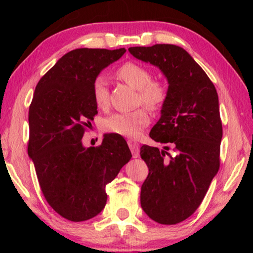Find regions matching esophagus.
I'll return each instance as SVG.
<instances>
[{"label":"esophagus","mask_w":253,"mask_h":253,"mask_svg":"<svg viewBox=\"0 0 253 253\" xmlns=\"http://www.w3.org/2000/svg\"><path fill=\"white\" fill-rule=\"evenodd\" d=\"M128 146H129L131 154H132V157L137 158L139 156V144L136 142V140H132V139H128Z\"/></svg>","instance_id":"obj_1"}]
</instances>
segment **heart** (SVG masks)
I'll return each instance as SVG.
<instances>
[{"label":"heart","mask_w":253,"mask_h":253,"mask_svg":"<svg viewBox=\"0 0 253 253\" xmlns=\"http://www.w3.org/2000/svg\"><path fill=\"white\" fill-rule=\"evenodd\" d=\"M116 77L138 90V102L151 110H157L168 99L169 89L162 80L152 79V74L146 67L136 62H126L116 71ZM92 98L98 108H105L109 102V91L106 80L97 77L92 84ZM149 116L146 109L139 108L131 113H118L104 121V129L113 134L135 137L148 125Z\"/></svg>","instance_id":"b5f03b06"}]
</instances>
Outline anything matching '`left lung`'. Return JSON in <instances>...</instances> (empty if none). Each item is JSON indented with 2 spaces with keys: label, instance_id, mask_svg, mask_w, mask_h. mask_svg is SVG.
I'll return each mask as SVG.
<instances>
[{
  "label": "left lung",
  "instance_id": "1",
  "mask_svg": "<svg viewBox=\"0 0 253 253\" xmlns=\"http://www.w3.org/2000/svg\"><path fill=\"white\" fill-rule=\"evenodd\" d=\"M135 58L160 68L169 81L162 116L149 136L163 151L143 145L148 175L140 191L144 212L160 224L186 220L202 203L220 169L222 122L216 89L181 46H131ZM173 147L175 155L167 151Z\"/></svg>",
  "mask_w": 253,
  "mask_h": 253
}]
</instances>
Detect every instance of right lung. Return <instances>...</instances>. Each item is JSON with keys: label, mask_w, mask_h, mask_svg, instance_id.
I'll use <instances>...</instances> for the list:
<instances>
[{"label": "right lung", "mask_w": 253, "mask_h": 253, "mask_svg": "<svg viewBox=\"0 0 253 253\" xmlns=\"http://www.w3.org/2000/svg\"><path fill=\"white\" fill-rule=\"evenodd\" d=\"M125 52V48L70 51L40 79L30 105L28 154L41 191L50 207L72 222L101 212L106 185L131 157L121 135H105L98 147L84 148L81 142L98 114L93 81Z\"/></svg>", "instance_id": "right-lung-1"}]
</instances>
